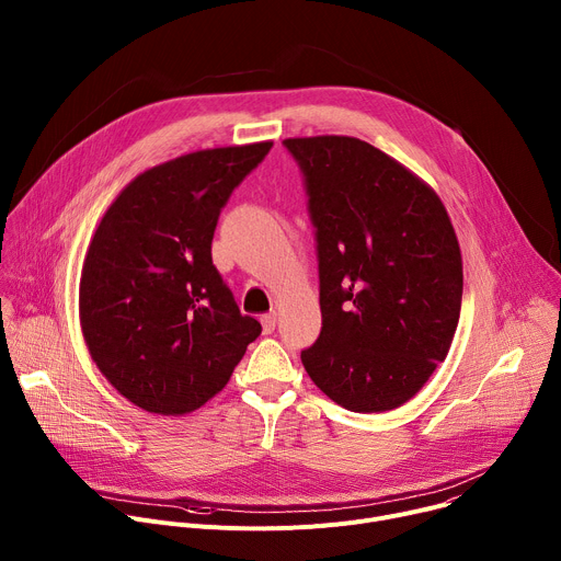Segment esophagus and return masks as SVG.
Here are the masks:
<instances>
[{
  "mask_svg": "<svg viewBox=\"0 0 561 561\" xmlns=\"http://www.w3.org/2000/svg\"><path fill=\"white\" fill-rule=\"evenodd\" d=\"M275 324H277V314H275V310H273V312L262 314V329H264V335L275 333Z\"/></svg>",
  "mask_w": 561,
  "mask_h": 561,
  "instance_id": "1",
  "label": "esophagus"
}]
</instances>
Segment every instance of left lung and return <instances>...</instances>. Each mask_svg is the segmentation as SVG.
Segmentation results:
<instances>
[{
    "mask_svg": "<svg viewBox=\"0 0 561 561\" xmlns=\"http://www.w3.org/2000/svg\"><path fill=\"white\" fill-rule=\"evenodd\" d=\"M308 195L322 331L301 351L314 386L353 413L407 404L446 359L463 273L437 193L357 137L284 139Z\"/></svg>",
    "mask_w": 561,
    "mask_h": 561,
    "instance_id": "left-lung-1",
    "label": "left lung"
}]
</instances>
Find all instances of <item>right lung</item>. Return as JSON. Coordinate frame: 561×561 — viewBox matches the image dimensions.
Instances as JSON below:
<instances>
[{
  "label": "right lung",
  "instance_id": "right-lung-1",
  "mask_svg": "<svg viewBox=\"0 0 561 561\" xmlns=\"http://www.w3.org/2000/svg\"><path fill=\"white\" fill-rule=\"evenodd\" d=\"M273 141L182 154L137 175L104 213L79 279V322L102 375L135 407L184 415L217 394L262 333L213 264L230 193Z\"/></svg>",
  "mask_w": 561,
  "mask_h": 561
}]
</instances>
